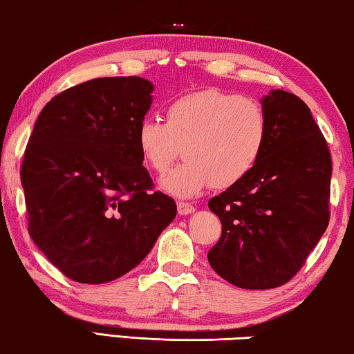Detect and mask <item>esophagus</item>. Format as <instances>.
<instances>
[{"label": "esophagus", "mask_w": 354, "mask_h": 354, "mask_svg": "<svg viewBox=\"0 0 354 354\" xmlns=\"http://www.w3.org/2000/svg\"><path fill=\"white\" fill-rule=\"evenodd\" d=\"M192 212H195V207L189 205V203H184V201L178 203V214L179 215H189Z\"/></svg>", "instance_id": "34e87169"}]
</instances>
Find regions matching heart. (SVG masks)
I'll return each mask as SVG.
<instances>
[{
	"label": "heart",
	"mask_w": 354,
	"mask_h": 354,
	"mask_svg": "<svg viewBox=\"0 0 354 354\" xmlns=\"http://www.w3.org/2000/svg\"><path fill=\"white\" fill-rule=\"evenodd\" d=\"M267 134L266 111L257 101L206 88L171 101L165 123L142 120L136 143L158 175L170 169L181 147L185 160L160 185L171 195L194 196L209 184L226 189L247 178L259 162Z\"/></svg>",
	"instance_id": "b5f03b06"
}]
</instances>
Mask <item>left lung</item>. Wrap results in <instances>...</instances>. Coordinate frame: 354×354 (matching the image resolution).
Masks as SVG:
<instances>
[{
    "label": "left lung",
    "instance_id": "1",
    "mask_svg": "<svg viewBox=\"0 0 354 354\" xmlns=\"http://www.w3.org/2000/svg\"><path fill=\"white\" fill-rule=\"evenodd\" d=\"M268 134L259 162L241 183L209 200L221 237L211 267L241 289H273L301 268L329 221L333 164L326 140L297 95L261 98Z\"/></svg>",
    "mask_w": 354,
    "mask_h": 354
}]
</instances>
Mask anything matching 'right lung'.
I'll return each instance as SVG.
<instances>
[{
  "instance_id": "right-lung-1",
  "label": "right lung",
  "mask_w": 354,
  "mask_h": 354,
  "mask_svg": "<svg viewBox=\"0 0 354 354\" xmlns=\"http://www.w3.org/2000/svg\"><path fill=\"white\" fill-rule=\"evenodd\" d=\"M153 82L97 77L53 98L35 120L21 165L29 236L65 277L117 279L145 259L176 203L143 167L136 129Z\"/></svg>"
}]
</instances>
